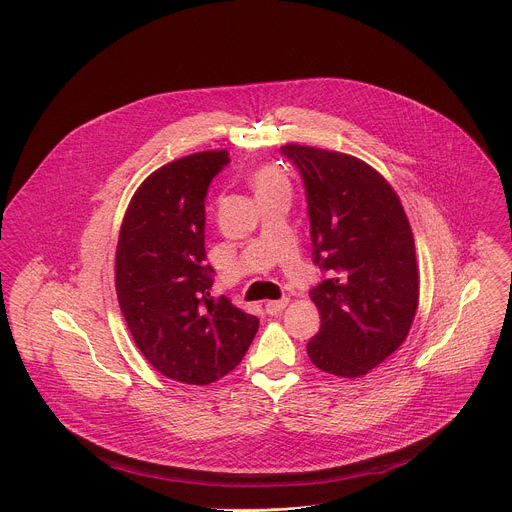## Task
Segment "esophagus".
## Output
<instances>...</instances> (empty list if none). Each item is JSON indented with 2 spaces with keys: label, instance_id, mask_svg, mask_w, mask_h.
Listing matches in <instances>:
<instances>
[{
  "label": "esophagus",
  "instance_id": "obj_1",
  "mask_svg": "<svg viewBox=\"0 0 512 512\" xmlns=\"http://www.w3.org/2000/svg\"><path fill=\"white\" fill-rule=\"evenodd\" d=\"M285 306H287V298L275 300V302H267V304H265V312H267L269 316H277Z\"/></svg>",
  "mask_w": 512,
  "mask_h": 512
}]
</instances>
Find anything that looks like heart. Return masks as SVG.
<instances>
[{
    "label": "heart",
    "mask_w": 512,
    "mask_h": 512,
    "mask_svg": "<svg viewBox=\"0 0 512 512\" xmlns=\"http://www.w3.org/2000/svg\"><path fill=\"white\" fill-rule=\"evenodd\" d=\"M251 186L257 194V198H265V196H273V194H281L287 192L289 194V182L287 178L273 166H261L251 174Z\"/></svg>",
    "instance_id": "obj_1"
}]
</instances>
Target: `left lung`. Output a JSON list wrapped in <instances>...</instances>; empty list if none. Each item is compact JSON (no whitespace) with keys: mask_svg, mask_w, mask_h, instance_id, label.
Wrapping results in <instances>:
<instances>
[{"mask_svg":"<svg viewBox=\"0 0 512 512\" xmlns=\"http://www.w3.org/2000/svg\"><path fill=\"white\" fill-rule=\"evenodd\" d=\"M308 200L314 263L328 273L310 296L322 326L308 342L320 371L367 375L409 334L419 275L399 196L369 164L308 145H281Z\"/></svg>","mask_w":512,"mask_h":512,"instance_id":"left-lung-1","label":"left lung"}]
</instances>
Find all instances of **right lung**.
Returning a JSON list of instances; mask_svg holds the SVG:
<instances>
[{
    "mask_svg": "<svg viewBox=\"0 0 512 512\" xmlns=\"http://www.w3.org/2000/svg\"><path fill=\"white\" fill-rule=\"evenodd\" d=\"M229 152H200L156 170L125 212L115 255V287L129 332L154 369L188 385L231 373L259 320L210 294L204 200Z\"/></svg>",
    "mask_w": 512,
    "mask_h": 512,
    "instance_id": "obj_1",
    "label": "right lung"
}]
</instances>
